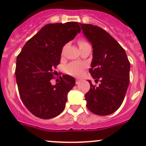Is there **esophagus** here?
I'll return each instance as SVG.
<instances>
[{"instance_id":"34e87169","label":"esophagus","mask_w":146,"mask_h":146,"mask_svg":"<svg viewBox=\"0 0 146 146\" xmlns=\"http://www.w3.org/2000/svg\"><path fill=\"white\" fill-rule=\"evenodd\" d=\"M80 81V80H79V79H76V85H78V84L79 83Z\"/></svg>"}]
</instances>
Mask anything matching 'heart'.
I'll use <instances>...</instances> for the list:
<instances>
[{"label": "heart", "instance_id": "obj_1", "mask_svg": "<svg viewBox=\"0 0 146 146\" xmlns=\"http://www.w3.org/2000/svg\"><path fill=\"white\" fill-rule=\"evenodd\" d=\"M78 44L79 46V48H80L85 46L90 45V44L85 39H80L78 41ZM84 68H85V65L83 64L78 62H72L68 64L66 66V68H65V71L68 74L71 75V76H78L82 74Z\"/></svg>", "mask_w": 146, "mask_h": 146}]
</instances>
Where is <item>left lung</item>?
<instances>
[{"label": "left lung", "instance_id": "8db88e82", "mask_svg": "<svg viewBox=\"0 0 146 146\" xmlns=\"http://www.w3.org/2000/svg\"><path fill=\"white\" fill-rule=\"evenodd\" d=\"M82 31L93 48L89 71L100 82L92 85L85 94L87 107L93 114L105 116L115 112L121 105L130 80V62L124 49L108 32L96 25L80 23Z\"/></svg>", "mask_w": 146, "mask_h": 146}]
</instances>
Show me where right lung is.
Returning <instances> with one entry per match:
<instances>
[{"instance_id": "add662e5", "label": "right lung", "mask_w": 146, "mask_h": 146, "mask_svg": "<svg viewBox=\"0 0 146 146\" xmlns=\"http://www.w3.org/2000/svg\"><path fill=\"white\" fill-rule=\"evenodd\" d=\"M80 32L76 22L46 25L26 42L17 56L15 77L19 94L25 106L36 117L51 119L64 111L75 79L64 75L56 85H51V80L64 46Z\"/></svg>"}]
</instances>
